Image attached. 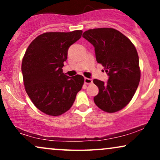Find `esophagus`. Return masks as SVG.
I'll return each mask as SVG.
<instances>
[{"label":"esophagus","instance_id":"1","mask_svg":"<svg viewBox=\"0 0 160 160\" xmlns=\"http://www.w3.org/2000/svg\"><path fill=\"white\" fill-rule=\"evenodd\" d=\"M84 82H85L86 84H91V83H92V80L90 78H85V79H84Z\"/></svg>","mask_w":160,"mask_h":160}]
</instances>
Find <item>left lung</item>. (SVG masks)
<instances>
[{
  "label": "left lung",
  "mask_w": 160,
  "mask_h": 160,
  "mask_svg": "<svg viewBox=\"0 0 160 160\" xmlns=\"http://www.w3.org/2000/svg\"><path fill=\"white\" fill-rule=\"evenodd\" d=\"M95 47L98 63L109 76L107 82L95 79L98 94L94 102L102 111L114 113L132 100L141 78L139 58L135 46L127 37L111 28L89 29L82 34Z\"/></svg>",
  "instance_id": "1"
}]
</instances>
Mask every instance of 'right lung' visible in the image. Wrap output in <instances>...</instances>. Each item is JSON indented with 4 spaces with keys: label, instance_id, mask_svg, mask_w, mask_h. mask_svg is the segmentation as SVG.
<instances>
[{
    "label": "right lung",
    "instance_id": "add662e5",
    "mask_svg": "<svg viewBox=\"0 0 160 160\" xmlns=\"http://www.w3.org/2000/svg\"><path fill=\"white\" fill-rule=\"evenodd\" d=\"M82 33H43L25 51L22 62L25 91L35 107L46 114L59 116L68 111L82 89L83 77L69 78L62 71L70 46Z\"/></svg>",
    "mask_w": 160,
    "mask_h": 160
}]
</instances>
